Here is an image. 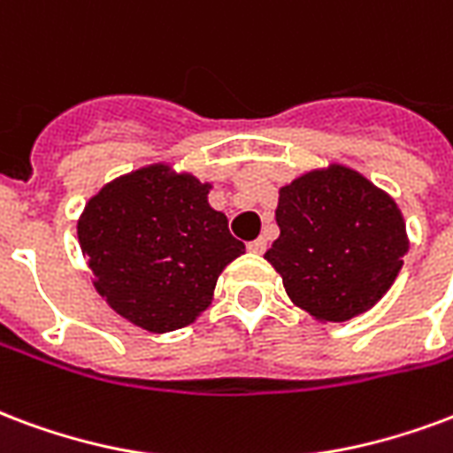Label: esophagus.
<instances>
[{
	"instance_id": "esophagus-1",
	"label": "esophagus",
	"mask_w": 453,
	"mask_h": 453,
	"mask_svg": "<svg viewBox=\"0 0 453 453\" xmlns=\"http://www.w3.org/2000/svg\"><path fill=\"white\" fill-rule=\"evenodd\" d=\"M247 247H250V252L264 254L266 252V240H264V237H259V240H252V242L247 244Z\"/></svg>"
}]
</instances>
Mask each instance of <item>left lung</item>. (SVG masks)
<instances>
[{
    "instance_id": "1",
    "label": "left lung",
    "mask_w": 453,
    "mask_h": 453,
    "mask_svg": "<svg viewBox=\"0 0 453 453\" xmlns=\"http://www.w3.org/2000/svg\"><path fill=\"white\" fill-rule=\"evenodd\" d=\"M280 235L264 254L288 297L321 324L372 310L408 252L396 201L341 163L307 170L278 189Z\"/></svg>"
}]
</instances>
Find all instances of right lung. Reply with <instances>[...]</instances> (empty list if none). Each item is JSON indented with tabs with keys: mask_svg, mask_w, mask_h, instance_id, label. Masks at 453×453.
<instances>
[{
	"mask_svg": "<svg viewBox=\"0 0 453 453\" xmlns=\"http://www.w3.org/2000/svg\"><path fill=\"white\" fill-rule=\"evenodd\" d=\"M211 182L170 163L110 180L86 201L76 233L93 286L112 310L150 334L189 326L209 310L218 276L244 254Z\"/></svg>",
	"mask_w": 453,
	"mask_h": 453,
	"instance_id": "obj_1",
	"label": "right lung"
}]
</instances>
